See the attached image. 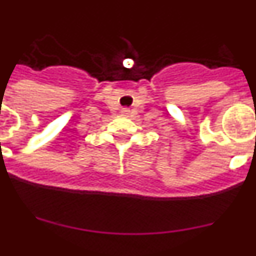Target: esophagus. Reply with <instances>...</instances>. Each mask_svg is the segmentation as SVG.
<instances>
[{"instance_id":"esophagus-1","label":"esophagus","mask_w":256,"mask_h":256,"mask_svg":"<svg viewBox=\"0 0 256 256\" xmlns=\"http://www.w3.org/2000/svg\"><path fill=\"white\" fill-rule=\"evenodd\" d=\"M122 113H124V114H128V108H124V109H122Z\"/></svg>"}]
</instances>
